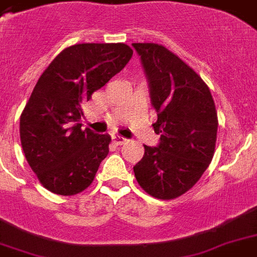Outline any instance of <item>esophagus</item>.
<instances>
[{"label":"esophagus","instance_id":"esophagus-1","mask_svg":"<svg viewBox=\"0 0 257 257\" xmlns=\"http://www.w3.org/2000/svg\"><path fill=\"white\" fill-rule=\"evenodd\" d=\"M112 140L113 143L116 145H122L125 144V141H126V139H124L122 136H118V135H113L112 136Z\"/></svg>","mask_w":257,"mask_h":257}]
</instances>
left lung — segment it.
<instances>
[{"label":"left lung","instance_id":"1","mask_svg":"<svg viewBox=\"0 0 257 257\" xmlns=\"http://www.w3.org/2000/svg\"><path fill=\"white\" fill-rule=\"evenodd\" d=\"M148 81L157 147L144 145L133 167L137 183L153 197H179L203 176L215 153L217 113L211 90L195 70L167 48L132 44Z\"/></svg>","mask_w":257,"mask_h":257}]
</instances>
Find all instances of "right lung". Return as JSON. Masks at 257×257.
<instances>
[{"label": "right lung", "mask_w": 257, "mask_h": 257, "mask_svg": "<svg viewBox=\"0 0 257 257\" xmlns=\"http://www.w3.org/2000/svg\"><path fill=\"white\" fill-rule=\"evenodd\" d=\"M132 54L125 44H77L62 50L38 78L20 118V136L30 168L50 192L76 195L92 184L110 136L81 128V106Z\"/></svg>", "instance_id": "right-lung-1"}]
</instances>
